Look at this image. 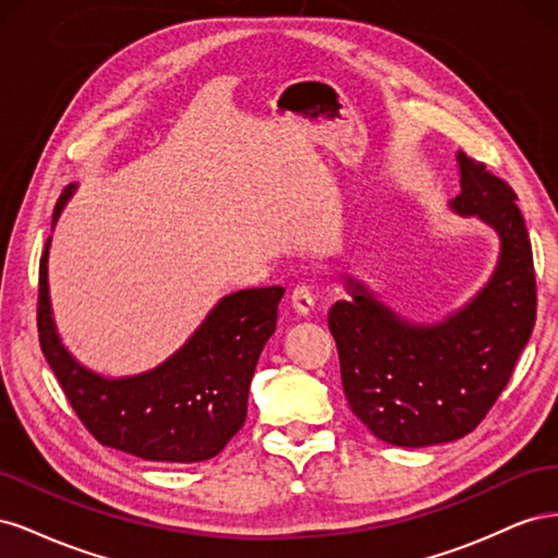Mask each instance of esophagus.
Returning <instances> with one entry per match:
<instances>
[{
  "label": "esophagus",
  "mask_w": 558,
  "mask_h": 558,
  "mask_svg": "<svg viewBox=\"0 0 558 558\" xmlns=\"http://www.w3.org/2000/svg\"><path fill=\"white\" fill-rule=\"evenodd\" d=\"M291 305L300 316H310L314 312V293L310 286H298L291 293Z\"/></svg>",
  "instance_id": "1"
}]
</instances>
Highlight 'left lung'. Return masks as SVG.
I'll list each match as a JSON object with an SVG mask.
<instances>
[{
  "instance_id": "left-lung-1",
  "label": "left lung",
  "mask_w": 558,
  "mask_h": 558,
  "mask_svg": "<svg viewBox=\"0 0 558 558\" xmlns=\"http://www.w3.org/2000/svg\"><path fill=\"white\" fill-rule=\"evenodd\" d=\"M461 193L451 211L494 228L500 253L484 289L440 324H412L344 277L349 300L328 326L351 412L396 447L453 442L480 426L508 386L535 326L533 251L517 195L486 165L456 154Z\"/></svg>"
}]
</instances>
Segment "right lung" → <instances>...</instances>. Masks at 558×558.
Returning <instances> with one entry per match:
<instances>
[{"label": "right lung", "mask_w": 558, "mask_h": 558, "mask_svg": "<svg viewBox=\"0 0 558 558\" xmlns=\"http://www.w3.org/2000/svg\"><path fill=\"white\" fill-rule=\"evenodd\" d=\"M74 195L66 189L53 228ZM48 248L39 263V342L66 400L97 442L160 463L214 459L244 426L248 386L277 328L281 286L221 298L199 328L154 369L105 377L81 365L60 340L48 295Z\"/></svg>", "instance_id": "add662e5"}]
</instances>
